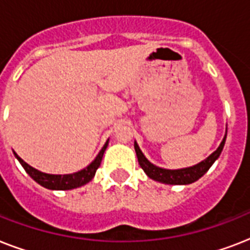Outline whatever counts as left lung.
I'll return each mask as SVG.
<instances>
[{"label":"left lung","instance_id":"1","mask_svg":"<svg viewBox=\"0 0 250 250\" xmlns=\"http://www.w3.org/2000/svg\"><path fill=\"white\" fill-rule=\"evenodd\" d=\"M226 136L227 135H225L217 150L211 153L206 160L201 161L200 164L194 165V166L186 167V168H178V170H167V168H162V167H158L156 165H153L152 162H149L146 160V157L140 150L136 141H135V152H136L139 165H140L141 168L144 170L145 174L148 175L150 179L156 180V182L164 183V184L186 186V184H190V183H194L196 180H198L202 175L205 174L206 171L209 170L211 165L218 160V157L221 156L223 146H225Z\"/></svg>","mask_w":250,"mask_h":250}]
</instances>
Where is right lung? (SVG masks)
Returning a JSON list of instances; mask_svg holds the SVG:
<instances>
[{"instance_id":"1","label":"right lung","mask_w":250,"mask_h":250,"mask_svg":"<svg viewBox=\"0 0 250 250\" xmlns=\"http://www.w3.org/2000/svg\"><path fill=\"white\" fill-rule=\"evenodd\" d=\"M107 144H109V140L106 141L105 145L102 146V149L100 150L97 157L94 158L93 162L90 165H88L85 168L78 171V172H74V174L66 175H53L41 172V171L33 168L32 166H29L28 164H25L24 161L21 160V157L18 156L15 152H14V154L17 157V160L21 162V165L23 166L25 172H27L35 182L39 183L40 186L53 190H68L84 186V184L89 183L90 180L93 179L96 171H97V168L100 167V165H101L102 157H104V153H105L106 148H107Z\"/></svg>"}]
</instances>
